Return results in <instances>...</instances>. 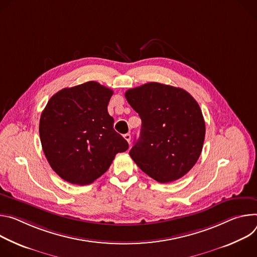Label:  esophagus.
<instances>
[{
    "mask_svg": "<svg viewBox=\"0 0 257 257\" xmlns=\"http://www.w3.org/2000/svg\"><path fill=\"white\" fill-rule=\"evenodd\" d=\"M123 138L128 142V144L131 143V138H132V136H131V134H125L124 136H123Z\"/></svg>",
    "mask_w": 257,
    "mask_h": 257,
    "instance_id": "esophagus-1",
    "label": "esophagus"
}]
</instances>
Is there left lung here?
I'll list each match as a JSON object with an SVG mask.
<instances>
[{
  "label": "left lung",
  "instance_id": "obj_1",
  "mask_svg": "<svg viewBox=\"0 0 257 257\" xmlns=\"http://www.w3.org/2000/svg\"><path fill=\"white\" fill-rule=\"evenodd\" d=\"M142 119L140 138L130 151L136 164L159 183L184 177L201 154L205 121L196 100L185 90L148 82L125 92Z\"/></svg>",
  "mask_w": 257,
  "mask_h": 257
}]
</instances>
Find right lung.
I'll return each instance as SVG.
<instances>
[{"instance_id": "obj_1", "label": "right lung", "mask_w": 257, "mask_h": 257, "mask_svg": "<svg viewBox=\"0 0 257 257\" xmlns=\"http://www.w3.org/2000/svg\"><path fill=\"white\" fill-rule=\"evenodd\" d=\"M113 91L88 81L56 93L40 119V138L52 169L64 181L88 185L100 178L114 157L128 149L113 128L107 106Z\"/></svg>"}]
</instances>
